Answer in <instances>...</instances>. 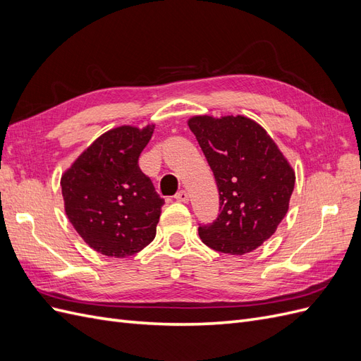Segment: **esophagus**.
Returning <instances> with one entry per match:
<instances>
[{
    "label": "esophagus",
    "mask_w": 361,
    "mask_h": 361,
    "mask_svg": "<svg viewBox=\"0 0 361 361\" xmlns=\"http://www.w3.org/2000/svg\"><path fill=\"white\" fill-rule=\"evenodd\" d=\"M174 199H176L178 202H182V203H187L190 200V195L187 191H179L176 195H174Z\"/></svg>",
    "instance_id": "esophagus-1"
}]
</instances>
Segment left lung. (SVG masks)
Returning <instances> with one entry per match:
<instances>
[{
    "label": "left lung",
    "mask_w": 361,
    "mask_h": 361,
    "mask_svg": "<svg viewBox=\"0 0 361 361\" xmlns=\"http://www.w3.org/2000/svg\"><path fill=\"white\" fill-rule=\"evenodd\" d=\"M220 192V215L200 226L203 244L226 255L256 250L288 214L295 171L267 130L244 116L188 120Z\"/></svg>",
    "instance_id": "8db88e82"
}]
</instances>
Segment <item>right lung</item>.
Masks as SVG:
<instances>
[{"label":"right lung","mask_w":361,"mask_h":361,"mask_svg":"<svg viewBox=\"0 0 361 361\" xmlns=\"http://www.w3.org/2000/svg\"><path fill=\"white\" fill-rule=\"evenodd\" d=\"M155 125H123L96 138L63 173L64 211L94 251L133 256L157 235L164 200L138 167Z\"/></svg>","instance_id":"obj_1"}]
</instances>
